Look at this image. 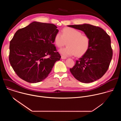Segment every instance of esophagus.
I'll return each mask as SVG.
<instances>
[{"mask_svg": "<svg viewBox=\"0 0 121 121\" xmlns=\"http://www.w3.org/2000/svg\"><path fill=\"white\" fill-rule=\"evenodd\" d=\"M61 59H66V57L63 56H61Z\"/></svg>", "mask_w": 121, "mask_h": 121, "instance_id": "esophagus-1", "label": "esophagus"}]
</instances>
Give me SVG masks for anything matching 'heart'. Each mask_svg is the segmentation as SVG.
Here are the masks:
<instances>
[{
  "instance_id": "1",
  "label": "heart",
  "mask_w": 121,
  "mask_h": 121,
  "mask_svg": "<svg viewBox=\"0 0 121 121\" xmlns=\"http://www.w3.org/2000/svg\"><path fill=\"white\" fill-rule=\"evenodd\" d=\"M66 42L67 46L59 50L60 53L65 56H82L87 52L91 44L88 36L83 35L81 31L72 28H64L62 34L57 32L55 36L54 43L58 47L65 45Z\"/></svg>"
}]
</instances>
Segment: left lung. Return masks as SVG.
Returning a JSON list of instances; mask_svg holds the SVG:
<instances>
[{
  "instance_id": "left-lung-1",
  "label": "left lung",
  "mask_w": 121,
  "mask_h": 121,
  "mask_svg": "<svg viewBox=\"0 0 121 121\" xmlns=\"http://www.w3.org/2000/svg\"><path fill=\"white\" fill-rule=\"evenodd\" d=\"M67 26L80 30L91 39L90 47L70 71L80 82L88 83L101 78L107 71L112 57L111 38L102 28L84 23Z\"/></svg>"
}]
</instances>
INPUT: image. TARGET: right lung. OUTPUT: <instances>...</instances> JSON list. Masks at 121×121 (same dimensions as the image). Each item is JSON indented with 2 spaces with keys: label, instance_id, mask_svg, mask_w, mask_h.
I'll return each mask as SVG.
<instances>
[{
  "label": "right lung",
  "instance_id": "add662e5",
  "mask_svg": "<svg viewBox=\"0 0 121 121\" xmlns=\"http://www.w3.org/2000/svg\"><path fill=\"white\" fill-rule=\"evenodd\" d=\"M57 28L53 24L33 22L15 33L10 42L9 61L21 78L31 83L42 81L60 60L54 44Z\"/></svg>",
  "mask_w": 121,
  "mask_h": 121
}]
</instances>
